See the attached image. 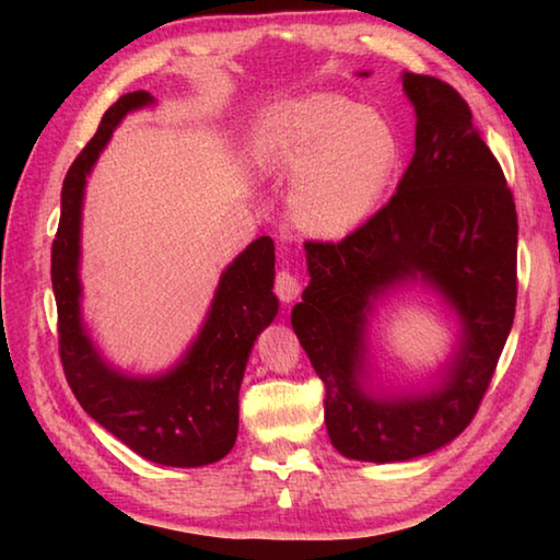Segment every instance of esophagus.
<instances>
[{
	"label": "esophagus",
	"instance_id": "34e87169",
	"mask_svg": "<svg viewBox=\"0 0 560 560\" xmlns=\"http://www.w3.org/2000/svg\"><path fill=\"white\" fill-rule=\"evenodd\" d=\"M273 291H277V296L283 301V303H291V301H296L299 299V293H301V281L293 277L291 271H279L277 273V281H273Z\"/></svg>",
	"mask_w": 560,
	"mask_h": 560
}]
</instances>
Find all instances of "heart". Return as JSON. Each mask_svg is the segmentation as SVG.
<instances>
[{
	"label": "heart",
	"mask_w": 560,
	"mask_h": 560,
	"mask_svg": "<svg viewBox=\"0 0 560 560\" xmlns=\"http://www.w3.org/2000/svg\"><path fill=\"white\" fill-rule=\"evenodd\" d=\"M252 158L264 175L291 179V222L303 234L340 240L381 202L397 140L381 113L336 93H311L259 120Z\"/></svg>",
	"instance_id": "heart-1"
}]
</instances>
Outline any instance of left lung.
<instances>
[{
  "instance_id": "left-lung-1",
  "label": "left lung",
  "mask_w": 560,
  "mask_h": 560,
  "mask_svg": "<svg viewBox=\"0 0 560 560\" xmlns=\"http://www.w3.org/2000/svg\"><path fill=\"white\" fill-rule=\"evenodd\" d=\"M358 75H371L368 71ZM415 155L381 212L343 242H306L308 287L291 326L326 385V430L358 462H407L450 444L485 397L516 311V207L501 165L450 83L402 71ZM430 288L460 336L422 392L372 383L366 324L376 303Z\"/></svg>"
}]
</instances>
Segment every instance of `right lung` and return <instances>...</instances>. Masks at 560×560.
I'll return each mask as SVG.
<instances>
[{"label": "right lung", "instance_id": "add662e5", "mask_svg": "<svg viewBox=\"0 0 560 560\" xmlns=\"http://www.w3.org/2000/svg\"><path fill=\"white\" fill-rule=\"evenodd\" d=\"M153 103L148 91L120 96L66 173L51 246L59 350L75 400L113 438L165 467H205L234 447L246 360L254 340L279 314L271 291L277 273L271 236L254 240L222 271L202 328L165 373L130 375L110 365L81 314V212L89 175L120 120Z\"/></svg>", "mask_w": 560, "mask_h": 560}]
</instances>
